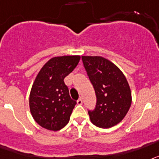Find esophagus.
I'll use <instances>...</instances> for the list:
<instances>
[{"label":"esophagus","instance_id":"obj_1","mask_svg":"<svg viewBox=\"0 0 159 159\" xmlns=\"http://www.w3.org/2000/svg\"><path fill=\"white\" fill-rule=\"evenodd\" d=\"M77 103H78V105H81V104H82V99H81V98H80L78 99V101H77Z\"/></svg>","mask_w":159,"mask_h":159}]
</instances>
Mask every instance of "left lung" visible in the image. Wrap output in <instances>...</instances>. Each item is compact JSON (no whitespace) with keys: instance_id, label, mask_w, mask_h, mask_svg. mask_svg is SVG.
Segmentation results:
<instances>
[{"instance_id":"1","label":"left lung","mask_w":159,"mask_h":159,"mask_svg":"<svg viewBox=\"0 0 159 159\" xmlns=\"http://www.w3.org/2000/svg\"><path fill=\"white\" fill-rule=\"evenodd\" d=\"M82 62L97 98L94 110H89L91 121L107 129L125 118L131 105V91L122 72L110 61L99 56H82Z\"/></svg>"}]
</instances>
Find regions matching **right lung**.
<instances>
[{
  "label": "right lung",
  "instance_id": "1",
  "mask_svg": "<svg viewBox=\"0 0 159 159\" xmlns=\"http://www.w3.org/2000/svg\"><path fill=\"white\" fill-rule=\"evenodd\" d=\"M80 56L55 57L38 73L30 95L33 118L49 130L62 129L70 121L77 102L71 99L64 82L66 76L78 66Z\"/></svg>",
  "mask_w": 159,
  "mask_h": 159
}]
</instances>
